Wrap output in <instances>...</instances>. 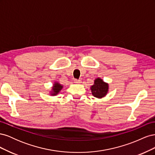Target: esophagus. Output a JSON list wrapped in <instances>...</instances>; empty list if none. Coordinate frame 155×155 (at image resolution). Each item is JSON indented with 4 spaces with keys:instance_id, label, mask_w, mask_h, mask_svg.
Segmentation results:
<instances>
[{
    "instance_id": "esophagus-1",
    "label": "esophagus",
    "mask_w": 155,
    "mask_h": 155,
    "mask_svg": "<svg viewBox=\"0 0 155 155\" xmlns=\"http://www.w3.org/2000/svg\"><path fill=\"white\" fill-rule=\"evenodd\" d=\"M74 82L76 83H81V81L80 80V79H75Z\"/></svg>"
}]
</instances>
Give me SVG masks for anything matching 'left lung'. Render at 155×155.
Returning a JSON list of instances; mask_svg holds the SVG:
<instances>
[{
	"mask_svg": "<svg viewBox=\"0 0 155 155\" xmlns=\"http://www.w3.org/2000/svg\"><path fill=\"white\" fill-rule=\"evenodd\" d=\"M109 84L105 82L100 78H97L94 79V83L91 87V90L94 96L98 99H101L107 94L109 92Z\"/></svg>",
	"mask_w": 155,
	"mask_h": 155,
	"instance_id": "left-lung-1",
	"label": "left lung"
}]
</instances>
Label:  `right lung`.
<instances>
[{
    "mask_svg": "<svg viewBox=\"0 0 155 155\" xmlns=\"http://www.w3.org/2000/svg\"><path fill=\"white\" fill-rule=\"evenodd\" d=\"M63 88V85L60 84L58 81H55L53 84V86L51 87V91H50V94L52 96H57L60 91L62 90Z\"/></svg>",
    "mask_w": 155,
    "mask_h": 155,
    "instance_id": "obj_1",
    "label": "right lung"
}]
</instances>
